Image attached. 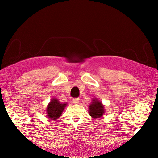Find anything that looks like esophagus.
<instances>
[{
    "label": "esophagus",
    "instance_id": "obj_1",
    "mask_svg": "<svg viewBox=\"0 0 158 158\" xmlns=\"http://www.w3.org/2000/svg\"><path fill=\"white\" fill-rule=\"evenodd\" d=\"M73 102L74 104H78L80 102V99L79 98H74L73 99Z\"/></svg>",
    "mask_w": 158,
    "mask_h": 158
}]
</instances>
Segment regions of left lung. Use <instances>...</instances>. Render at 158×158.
Listing matches in <instances>:
<instances>
[{"mask_svg": "<svg viewBox=\"0 0 158 158\" xmlns=\"http://www.w3.org/2000/svg\"><path fill=\"white\" fill-rule=\"evenodd\" d=\"M88 109L89 115L94 119L102 117L106 112L103 103L96 98H93L92 102L89 106Z\"/></svg>", "mask_w": 158, "mask_h": 158, "instance_id": "8db88e82", "label": "left lung"}]
</instances>
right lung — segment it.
Listing matches in <instances>:
<instances>
[{
  "instance_id": "1",
  "label": "right lung",
  "mask_w": 158,
  "mask_h": 158,
  "mask_svg": "<svg viewBox=\"0 0 158 158\" xmlns=\"http://www.w3.org/2000/svg\"><path fill=\"white\" fill-rule=\"evenodd\" d=\"M67 103H62L58 99L52 98L51 99L49 103L47 106V116L50 118L51 120L56 121L60 116L64 108L67 106Z\"/></svg>"
}]
</instances>
